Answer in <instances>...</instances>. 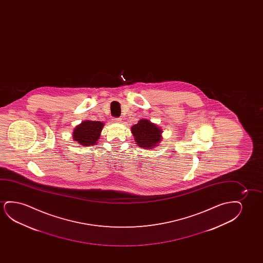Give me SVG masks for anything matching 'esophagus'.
I'll return each instance as SVG.
<instances>
[{"mask_svg":"<svg viewBox=\"0 0 263 263\" xmlns=\"http://www.w3.org/2000/svg\"><path fill=\"white\" fill-rule=\"evenodd\" d=\"M112 121L114 123H121V119H119V118H115V119H112Z\"/></svg>","mask_w":263,"mask_h":263,"instance_id":"obj_1","label":"esophagus"}]
</instances>
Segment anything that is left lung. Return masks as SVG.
Here are the masks:
<instances>
[{"label": "left lung", "mask_w": 263, "mask_h": 263, "mask_svg": "<svg viewBox=\"0 0 263 263\" xmlns=\"http://www.w3.org/2000/svg\"><path fill=\"white\" fill-rule=\"evenodd\" d=\"M131 132L136 144L143 149H154L162 141V128L149 119H140L137 124L131 126Z\"/></svg>", "instance_id": "8db88e82"}]
</instances>
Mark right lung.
I'll list each match as a JSON object with an SVG mask.
<instances>
[{"mask_svg":"<svg viewBox=\"0 0 263 263\" xmlns=\"http://www.w3.org/2000/svg\"><path fill=\"white\" fill-rule=\"evenodd\" d=\"M104 123L101 121L84 120L76 126L72 132V138L83 146H90L97 144L101 137Z\"/></svg>","mask_w":263,"mask_h":263,"instance_id":"add662e5","label":"right lung"}]
</instances>
